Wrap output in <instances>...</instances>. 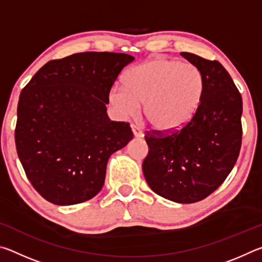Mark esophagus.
<instances>
[{
    "label": "esophagus",
    "mask_w": 262,
    "mask_h": 262,
    "mask_svg": "<svg viewBox=\"0 0 262 262\" xmlns=\"http://www.w3.org/2000/svg\"><path fill=\"white\" fill-rule=\"evenodd\" d=\"M130 128H132L133 135H134L135 137H143V133H142V132L140 130L139 127H136L135 125H132Z\"/></svg>",
    "instance_id": "1"
}]
</instances>
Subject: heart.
<instances>
[{"instance_id": "obj_1", "label": "heart", "mask_w": 262, "mask_h": 262, "mask_svg": "<svg viewBox=\"0 0 262 262\" xmlns=\"http://www.w3.org/2000/svg\"><path fill=\"white\" fill-rule=\"evenodd\" d=\"M123 86H113L108 100L122 117L137 112L152 129L164 134L179 132L200 108L203 75L196 66L167 57H156L128 69Z\"/></svg>"}]
</instances>
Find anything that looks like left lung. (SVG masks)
I'll return each instance as SVG.
<instances>
[{"label":"left lung","mask_w":262,"mask_h":262,"mask_svg":"<svg viewBox=\"0 0 262 262\" xmlns=\"http://www.w3.org/2000/svg\"><path fill=\"white\" fill-rule=\"evenodd\" d=\"M203 75L200 108L179 132L147 134L143 174L149 187L178 203L201 201L220 187L237 162L242 145L243 100L219 61L180 53Z\"/></svg>","instance_id":"obj_1"}]
</instances>
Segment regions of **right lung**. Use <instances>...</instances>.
Returning a JSON list of instances; mask_svg holds the SVG:
<instances>
[{
  "label": "right lung",
  "mask_w": 262,
  "mask_h": 262,
  "mask_svg": "<svg viewBox=\"0 0 262 262\" xmlns=\"http://www.w3.org/2000/svg\"><path fill=\"white\" fill-rule=\"evenodd\" d=\"M135 57L85 52L53 60L19 96L16 149L26 177L43 199L70 206L103 188L113 152L133 139L129 123L111 121L108 94Z\"/></svg>",
  "instance_id": "1"
}]
</instances>
